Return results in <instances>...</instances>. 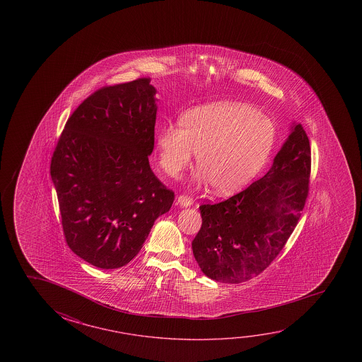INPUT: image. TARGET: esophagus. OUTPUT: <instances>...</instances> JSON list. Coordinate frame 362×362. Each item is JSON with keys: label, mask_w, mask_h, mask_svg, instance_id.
Segmentation results:
<instances>
[{"label": "esophagus", "mask_w": 362, "mask_h": 362, "mask_svg": "<svg viewBox=\"0 0 362 362\" xmlns=\"http://www.w3.org/2000/svg\"><path fill=\"white\" fill-rule=\"evenodd\" d=\"M177 204L183 208L190 207L193 204V199L188 196H179L177 197Z\"/></svg>", "instance_id": "obj_1"}]
</instances>
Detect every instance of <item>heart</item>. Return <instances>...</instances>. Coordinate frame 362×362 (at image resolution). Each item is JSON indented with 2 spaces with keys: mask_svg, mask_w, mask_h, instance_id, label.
<instances>
[{
  "mask_svg": "<svg viewBox=\"0 0 362 362\" xmlns=\"http://www.w3.org/2000/svg\"><path fill=\"white\" fill-rule=\"evenodd\" d=\"M276 137L273 121L255 107L216 102L184 115L182 124H166L158 134L159 164L173 178L192 164L197 153L199 182L219 194H231L255 177Z\"/></svg>",
  "mask_w": 362,
  "mask_h": 362,
  "instance_id": "obj_1",
  "label": "heart"
}]
</instances>
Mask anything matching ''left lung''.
<instances>
[{"instance_id": "left-lung-1", "label": "left lung", "mask_w": 362, "mask_h": 362, "mask_svg": "<svg viewBox=\"0 0 362 362\" xmlns=\"http://www.w3.org/2000/svg\"><path fill=\"white\" fill-rule=\"evenodd\" d=\"M310 146L302 124H291L273 165L246 189L202 204L193 255L208 278L238 284L264 272L283 250L308 196Z\"/></svg>"}]
</instances>
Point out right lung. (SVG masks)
I'll return each mask as SVG.
<instances>
[{
	"label": "right lung",
	"mask_w": 362,
	"mask_h": 362,
	"mask_svg": "<svg viewBox=\"0 0 362 362\" xmlns=\"http://www.w3.org/2000/svg\"><path fill=\"white\" fill-rule=\"evenodd\" d=\"M156 89L148 78L98 89L66 121L50 175L71 251L100 269H119L143 247L174 193L148 164Z\"/></svg>",
	"instance_id": "1"
}]
</instances>
